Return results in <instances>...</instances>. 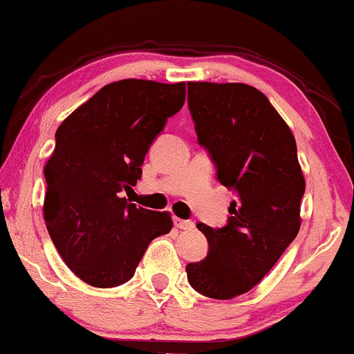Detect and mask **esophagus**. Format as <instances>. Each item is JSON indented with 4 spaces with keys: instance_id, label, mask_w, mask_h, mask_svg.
Here are the masks:
<instances>
[{
    "instance_id": "obj_1",
    "label": "esophagus",
    "mask_w": 354,
    "mask_h": 354,
    "mask_svg": "<svg viewBox=\"0 0 354 354\" xmlns=\"http://www.w3.org/2000/svg\"><path fill=\"white\" fill-rule=\"evenodd\" d=\"M174 225L178 227V229H181V230H192L193 227H195V224H193L192 221H185V218H178V217H174Z\"/></svg>"
}]
</instances>
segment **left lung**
I'll return each mask as SVG.
<instances>
[{"label": "left lung", "mask_w": 354, "mask_h": 354, "mask_svg": "<svg viewBox=\"0 0 354 354\" xmlns=\"http://www.w3.org/2000/svg\"><path fill=\"white\" fill-rule=\"evenodd\" d=\"M198 144L217 180L234 192L227 224H196L208 254L187 265L192 288L210 299L249 292L300 229L305 180L292 130L259 89L243 83H188Z\"/></svg>", "instance_id": "left-lung-1"}]
</instances>
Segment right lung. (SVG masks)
I'll return each instance as SVG.
<instances>
[{
    "mask_svg": "<svg viewBox=\"0 0 354 354\" xmlns=\"http://www.w3.org/2000/svg\"><path fill=\"white\" fill-rule=\"evenodd\" d=\"M185 83L122 80L93 95L59 125L44 167V218L61 258L96 288L136 273L149 243L173 227L167 212L124 198L142 174L152 140L185 103Z\"/></svg>",
    "mask_w": 354,
    "mask_h": 354,
    "instance_id": "add662e5",
    "label": "right lung"
}]
</instances>
